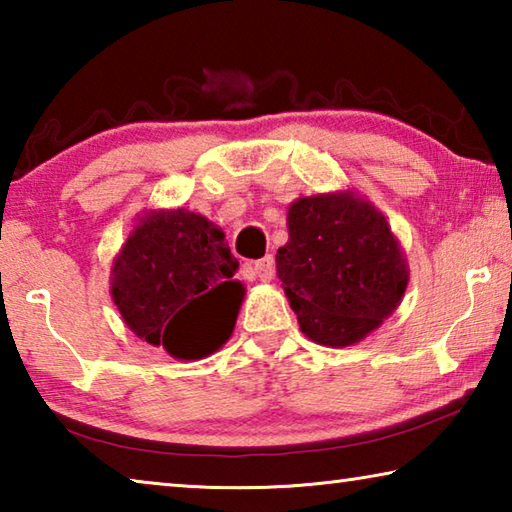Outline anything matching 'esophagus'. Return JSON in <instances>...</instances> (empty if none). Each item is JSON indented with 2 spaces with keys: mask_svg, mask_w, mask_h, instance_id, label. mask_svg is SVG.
Wrapping results in <instances>:
<instances>
[{
  "mask_svg": "<svg viewBox=\"0 0 512 512\" xmlns=\"http://www.w3.org/2000/svg\"><path fill=\"white\" fill-rule=\"evenodd\" d=\"M250 271L259 277V282H271L275 277V259L271 255L257 259V262L250 264Z\"/></svg>",
  "mask_w": 512,
  "mask_h": 512,
  "instance_id": "1",
  "label": "esophagus"
}]
</instances>
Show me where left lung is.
Here are the masks:
<instances>
[{"label": "left lung", "mask_w": 512, "mask_h": 512, "mask_svg": "<svg viewBox=\"0 0 512 512\" xmlns=\"http://www.w3.org/2000/svg\"><path fill=\"white\" fill-rule=\"evenodd\" d=\"M277 277L300 329L329 348L359 343L400 305L409 266L391 225L354 192L298 198Z\"/></svg>", "instance_id": "1"}]
</instances>
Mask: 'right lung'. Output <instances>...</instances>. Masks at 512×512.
Segmentation results:
<instances>
[{"label":"right lung","instance_id":"1","mask_svg":"<svg viewBox=\"0 0 512 512\" xmlns=\"http://www.w3.org/2000/svg\"><path fill=\"white\" fill-rule=\"evenodd\" d=\"M223 230L189 210H151L112 262L110 293L124 323L176 359H203L230 339L244 300Z\"/></svg>","mask_w":512,"mask_h":512}]
</instances>
